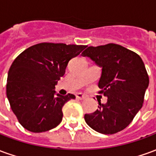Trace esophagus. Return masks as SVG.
I'll use <instances>...</instances> for the list:
<instances>
[{
    "mask_svg": "<svg viewBox=\"0 0 156 156\" xmlns=\"http://www.w3.org/2000/svg\"><path fill=\"white\" fill-rule=\"evenodd\" d=\"M76 98H78V99H80V100H83V99H85L86 98V96L84 94H83L81 93H78L76 94Z\"/></svg>",
    "mask_w": 156,
    "mask_h": 156,
    "instance_id": "obj_1",
    "label": "esophagus"
}]
</instances>
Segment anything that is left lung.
Instances as JSON below:
<instances>
[{
	"label": "left lung",
	"mask_w": 156,
	"mask_h": 156,
	"mask_svg": "<svg viewBox=\"0 0 156 156\" xmlns=\"http://www.w3.org/2000/svg\"><path fill=\"white\" fill-rule=\"evenodd\" d=\"M102 68L99 94L107 103L98 102V109L84 115L89 127L104 134L123 130L142 108L149 76L141 58L115 43L88 47L82 53Z\"/></svg>",
	"instance_id": "obj_1"
}]
</instances>
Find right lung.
Segmentation results:
<instances>
[{
	"instance_id": "right-lung-1",
	"label": "right lung",
	"mask_w": 156,
	"mask_h": 156,
	"mask_svg": "<svg viewBox=\"0 0 156 156\" xmlns=\"http://www.w3.org/2000/svg\"><path fill=\"white\" fill-rule=\"evenodd\" d=\"M87 46L42 42L23 51L9 69L6 96L12 112L26 129L40 133L57 127L63 105L75 96L56 94L55 85L68 62Z\"/></svg>"
}]
</instances>
